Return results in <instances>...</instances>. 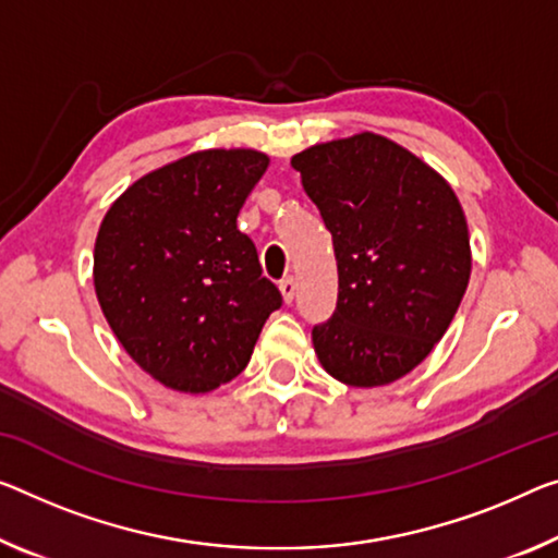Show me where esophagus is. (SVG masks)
Here are the masks:
<instances>
[{
	"mask_svg": "<svg viewBox=\"0 0 558 558\" xmlns=\"http://www.w3.org/2000/svg\"><path fill=\"white\" fill-rule=\"evenodd\" d=\"M279 291H281V299H284V304H291L294 302V296H296V281L294 279H284L279 284Z\"/></svg>",
	"mask_w": 558,
	"mask_h": 558,
	"instance_id": "obj_1",
	"label": "esophagus"
}]
</instances>
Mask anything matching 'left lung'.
I'll list each match as a JSON object with an SVG mask.
<instances>
[{
    "instance_id": "1",
    "label": "left lung",
    "mask_w": 558,
    "mask_h": 558,
    "mask_svg": "<svg viewBox=\"0 0 558 558\" xmlns=\"http://www.w3.org/2000/svg\"><path fill=\"white\" fill-rule=\"evenodd\" d=\"M291 167L337 256V312L312 331L319 364L347 387H387L432 354L469 287L459 196L424 159L374 132L314 144Z\"/></svg>"
}]
</instances>
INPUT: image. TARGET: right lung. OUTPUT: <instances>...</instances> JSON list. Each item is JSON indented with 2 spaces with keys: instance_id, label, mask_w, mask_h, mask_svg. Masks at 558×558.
<instances>
[{
  "instance_id": "obj_1",
  "label": "right lung",
  "mask_w": 558,
  "mask_h": 558,
  "mask_svg": "<svg viewBox=\"0 0 558 558\" xmlns=\"http://www.w3.org/2000/svg\"><path fill=\"white\" fill-rule=\"evenodd\" d=\"M269 167L256 149H202L136 179L101 219L94 291L119 344L151 379L207 393L250 364L279 289L236 229Z\"/></svg>"
}]
</instances>
